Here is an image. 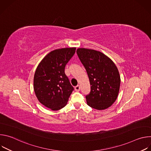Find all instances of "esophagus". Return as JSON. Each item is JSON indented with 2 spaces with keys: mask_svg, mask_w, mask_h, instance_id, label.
I'll use <instances>...</instances> for the list:
<instances>
[{
  "mask_svg": "<svg viewBox=\"0 0 151 151\" xmlns=\"http://www.w3.org/2000/svg\"><path fill=\"white\" fill-rule=\"evenodd\" d=\"M75 90L76 91H80V86L79 85H77L75 87Z\"/></svg>",
  "mask_w": 151,
  "mask_h": 151,
  "instance_id": "1",
  "label": "esophagus"
}]
</instances>
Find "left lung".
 <instances>
[{
	"mask_svg": "<svg viewBox=\"0 0 151 151\" xmlns=\"http://www.w3.org/2000/svg\"><path fill=\"white\" fill-rule=\"evenodd\" d=\"M77 55L88 74L91 90L86 95L87 104L93 108H108L116 100L120 76L114 63L101 52L78 48Z\"/></svg>",
	"mask_w": 151,
	"mask_h": 151,
	"instance_id": "left-lung-1",
	"label": "left lung"
}]
</instances>
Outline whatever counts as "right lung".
Segmentation results:
<instances>
[{
  "mask_svg": "<svg viewBox=\"0 0 151 151\" xmlns=\"http://www.w3.org/2000/svg\"><path fill=\"white\" fill-rule=\"evenodd\" d=\"M75 51L76 48L54 50L42 59L36 70L35 94L40 103L53 111L65 106L74 90L64 69Z\"/></svg>",
  "mask_w": 151,
  "mask_h": 151,
  "instance_id": "obj_1",
  "label": "right lung"
}]
</instances>
